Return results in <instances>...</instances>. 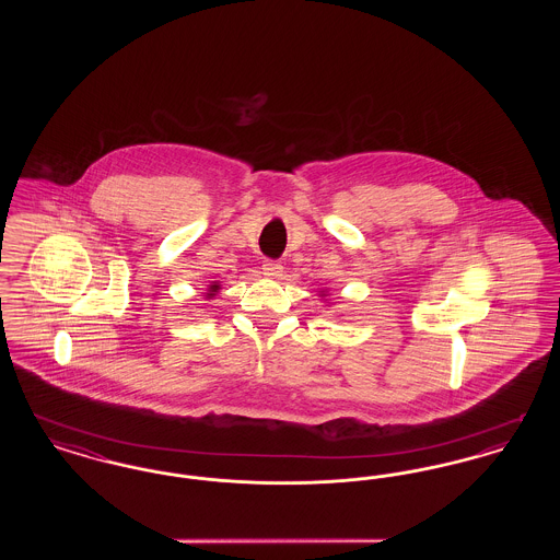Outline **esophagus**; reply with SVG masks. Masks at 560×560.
I'll return each mask as SVG.
<instances>
[{
    "label": "esophagus",
    "instance_id": "esophagus-1",
    "mask_svg": "<svg viewBox=\"0 0 560 560\" xmlns=\"http://www.w3.org/2000/svg\"><path fill=\"white\" fill-rule=\"evenodd\" d=\"M262 270H265V275H267V277H272V279H277V277H281V272H283V267H281V262H277V260H265V265H262Z\"/></svg>",
    "mask_w": 560,
    "mask_h": 560
}]
</instances>
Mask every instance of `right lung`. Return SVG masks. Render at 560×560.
<instances>
[{
    "label": "right lung",
    "mask_w": 560,
    "mask_h": 560,
    "mask_svg": "<svg viewBox=\"0 0 560 560\" xmlns=\"http://www.w3.org/2000/svg\"><path fill=\"white\" fill-rule=\"evenodd\" d=\"M218 288H220V285H210V293H208V295H213V292H218Z\"/></svg>",
    "instance_id": "obj_1"
}]
</instances>
